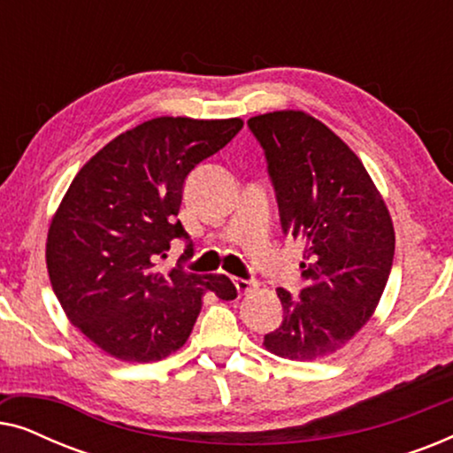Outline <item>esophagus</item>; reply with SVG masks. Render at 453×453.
Here are the masks:
<instances>
[{
    "instance_id": "obj_1",
    "label": "esophagus",
    "mask_w": 453,
    "mask_h": 453,
    "mask_svg": "<svg viewBox=\"0 0 453 453\" xmlns=\"http://www.w3.org/2000/svg\"><path fill=\"white\" fill-rule=\"evenodd\" d=\"M233 284L237 287L239 295H247L257 288V280H245V278H233Z\"/></svg>"
}]
</instances>
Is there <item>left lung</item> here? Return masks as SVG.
Listing matches in <instances>:
<instances>
[{
  "label": "left lung",
  "mask_w": 453,
  "mask_h": 453,
  "mask_svg": "<svg viewBox=\"0 0 453 453\" xmlns=\"http://www.w3.org/2000/svg\"><path fill=\"white\" fill-rule=\"evenodd\" d=\"M276 191L282 233L305 247L299 295L276 288L282 321L265 334L272 355L318 361L367 324L394 262L392 216L361 160L303 111L251 117Z\"/></svg>",
  "instance_id": "1"
}]
</instances>
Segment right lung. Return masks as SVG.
Segmentation results:
<instances>
[{
    "label": "right lung",
    "mask_w": 453,
    "mask_h": 453,
    "mask_svg": "<svg viewBox=\"0 0 453 453\" xmlns=\"http://www.w3.org/2000/svg\"><path fill=\"white\" fill-rule=\"evenodd\" d=\"M243 121L157 117L111 140L65 191L47 234V270L67 319L107 355L152 363L188 342L202 299L233 301L225 274L158 262L189 234L177 220L185 179L225 148Z\"/></svg>",
    "instance_id": "obj_1"
}]
</instances>
